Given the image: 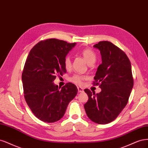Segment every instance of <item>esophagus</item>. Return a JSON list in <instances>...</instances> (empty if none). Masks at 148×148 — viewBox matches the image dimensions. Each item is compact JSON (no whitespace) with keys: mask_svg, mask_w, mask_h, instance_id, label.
<instances>
[{"mask_svg":"<svg viewBox=\"0 0 148 148\" xmlns=\"http://www.w3.org/2000/svg\"><path fill=\"white\" fill-rule=\"evenodd\" d=\"M77 90H78V92L79 93L84 92V88L82 87H77Z\"/></svg>","mask_w":148,"mask_h":148,"instance_id":"1","label":"esophagus"}]
</instances>
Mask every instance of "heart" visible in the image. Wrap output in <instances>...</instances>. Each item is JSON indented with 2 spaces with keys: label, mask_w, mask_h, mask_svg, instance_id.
I'll use <instances>...</instances> for the list:
<instances>
[{
  "label": "heart",
  "mask_w": 148,
  "mask_h": 148,
  "mask_svg": "<svg viewBox=\"0 0 148 148\" xmlns=\"http://www.w3.org/2000/svg\"><path fill=\"white\" fill-rule=\"evenodd\" d=\"M81 55L83 56L84 59L87 62V63L89 64H92L95 61H96L97 59V55L95 52L91 49H84L81 51ZM64 64L65 66V68L66 69H69L71 67V60L70 56L67 55L65 56L64 60ZM86 79V77L84 75H82L80 74H74L72 77L70 78V80L71 82L80 85L83 84L84 80Z\"/></svg>",
  "instance_id": "1"
}]
</instances>
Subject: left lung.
Listing matches in <instances>:
<instances>
[{"mask_svg": "<svg viewBox=\"0 0 148 148\" xmlns=\"http://www.w3.org/2000/svg\"><path fill=\"white\" fill-rule=\"evenodd\" d=\"M94 47L99 50L102 63L93 85L101 91L95 94L85 89L88 99L84 108L92 121L106 124L115 120L128 101L133 86L131 63L125 52L110 42H99Z\"/></svg>", "mask_w": 148, "mask_h": 148, "instance_id": "left-lung-1", "label": "left lung"}]
</instances>
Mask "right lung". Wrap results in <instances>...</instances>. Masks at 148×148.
I'll return each instance as SVG.
<instances>
[{"label": "right lung", "instance_id": "add662e5", "mask_svg": "<svg viewBox=\"0 0 148 148\" xmlns=\"http://www.w3.org/2000/svg\"><path fill=\"white\" fill-rule=\"evenodd\" d=\"M75 45L56 39L41 40L27 57L21 76L24 97L32 113L43 122L59 121L77 93L72 83L61 89L53 84L56 75L66 73L64 60Z\"/></svg>", "mask_w": 148, "mask_h": 148}]
</instances>
